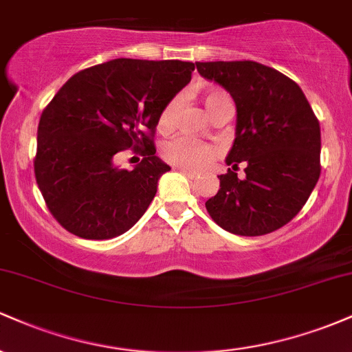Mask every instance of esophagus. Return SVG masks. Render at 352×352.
<instances>
[{"mask_svg":"<svg viewBox=\"0 0 352 352\" xmlns=\"http://www.w3.org/2000/svg\"><path fill=\"white\" fill-rule=\"evenodd\" d=\"M177 170H180L182 173H185V175L188 177V179H199V173L197 172H192L190 168H185V167H177Z\"/></svg>","mask_w":352,"mask_h":352,"instance_id":"34e87169","label":"esophagus"}]
</instances>
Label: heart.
Returning <instances> with one entry per match:
<instances>
[{"mask_svg":"<svg viewBox=\"0 0 352 352\" xmlns=\"http://www.w3.org/2000/svg\"><path fill=\"white\" fill-rule=\"evenodd\" d=\"M180 96H175L165 104L159 116V129L162 132H168L175 124L177 111L180 107ZM205 109L210 116H215L223 109H233L232 99L227 92L218 91V89H208L204 94ZM218 148L213 144L201 142V140L192 139L188 135H179L175 139L168 140L164 147V157L168 162L180 165V167L192 168V170H200L207 167L217 157Z\"/></svg>","mask_w":352,"mask_h":352,"instance_id":"b5f03b06","label":"heart"}]
</instances>
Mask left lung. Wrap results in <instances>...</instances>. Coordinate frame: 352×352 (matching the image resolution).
<instances>
[{"mask_svg":"<svg viewBox=\"0 0 352 352\" xmlns=\"http://www.w3.org/2000/svg\"><path fill=\"white\" fill-rule=\"evenodd\" d=\"M205 79L230 92L236 106L235 142L220 190L205 201L210 217L230 233L260 236L292 221L316 187L321 129L294 80L254 60L195 63ZM245 177L238 179L237 164Z\"/></svg>","mask_w":352,"mask_h":352,"instance_id":"1","label":"left lung"}]
</instances>
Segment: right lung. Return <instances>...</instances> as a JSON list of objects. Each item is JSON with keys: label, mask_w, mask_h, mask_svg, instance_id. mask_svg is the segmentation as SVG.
Here are the masks:
<instances>
[{"label": "right lung", "mask_w": 352, "mask_h": 352, "mask_svg": "<svg viewBox=\"0 0 352 352\" xmlns=\"http://www.w3.org/2000/svg\"><path fill=\"white\" fill-rule=\"evenodd\" d=\"M193 69L177 59H112L59 89L39 119L34 175L60 227L86 240H109L139 221L170 170L155 155L159 116ZM125 148H146L132 171L113 165Z\"/></svg>", "instance_id": "obj_1"}]
</instances>
